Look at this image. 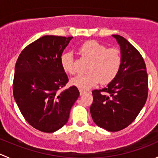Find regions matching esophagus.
<instances>
[{
  "instance_id": "1",
  "label": "esophagus",
  "mask_w": 158,
  "mask_h": 158,
  "mask_svg": "<svg viewBox=\"0 0 158 158\" xmlns=\"http://www.w3.org/2000/svg\"><path fill=\"white\" fill-rule=\"evenodd\" d=\"M79 92H80V95H83V94H85L87 92V91L83 90V89H79Z\"/></svg>"
}]
</instances>
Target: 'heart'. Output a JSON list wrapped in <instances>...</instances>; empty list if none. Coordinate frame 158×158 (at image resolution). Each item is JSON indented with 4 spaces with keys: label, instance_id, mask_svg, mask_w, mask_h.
Instances as JSON below:
<instances>
[{
    "label": "heart",
    "instance_id": "obj_1",
    "mask_svg": "<svg viewBox=\"0 0 158 158\" xmlns=\"http://www.w3.org/2000/svg\"><path fill=\"white\" fill-rule=\"evenodd\" d=\"M78 51L83 57L90 60L85 74L78 75L71 79V84L81 89L93 87L101 80L108 84L114 80L122 66L121 51L117 48H107L96 40H88L81 44ZM60 64L65 73L73 75L76 73L74 59L71 52H63L60 56Z\"/></svg>",
    "mask_w": 158,
    "mask_h": 158
}]
</instances>
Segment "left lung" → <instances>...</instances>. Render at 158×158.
Segmentation results:
<instances>
[{
	"instance_id": "1",
	"label": "left lung",
	"mask_w": 158,
	"mask_h": 158,
	"mask_svg": "<svg viewBox=\"0 0 158 158\" xmlns=\"http://www.w3.org/2000/svg\"><path fill=\"white\" fill-rule=\"evenodd\" d=\"M118 43L122 66L114 80L102 89L92 91L90 112L94 122L109 131L127 128L147 101L148 79L142 56L126 39L112 35Z\"/></svg>"
}]
</instances>
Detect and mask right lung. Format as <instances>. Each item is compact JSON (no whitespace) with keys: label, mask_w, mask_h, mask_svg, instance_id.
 Returning <instances> with one entry per match:
<instances>
[{"label":"right lung","mask_w":158,"mask_h":158,"mask_svg":"<svg viewBox=\"0 0 158 158\" xmlns=\"http://www.w3.org/2000/svg\"><path fill=\"white\" fill-rule=\"evenodd\" d=\"M72 36L47 35L27 46L15 65L13 93L25 120L34 128L51 133L68 122L79 96L76 86L61 90L69 82L60 56Z\"/></svg>","instance_id":"1"}]
</instances>
